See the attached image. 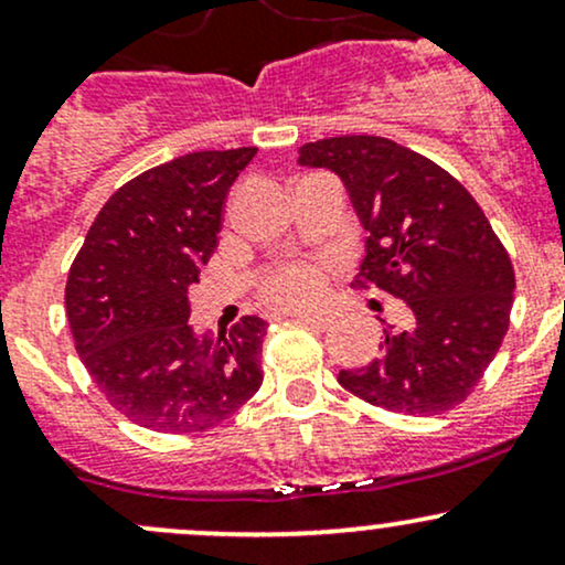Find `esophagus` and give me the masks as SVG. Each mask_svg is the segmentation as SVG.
Listing matches in <instances>:
<instances>
[{
    "instance_id": "obj_1",
    "label": "esophagus",
    "mask_w": 565,
    "mask_h": 565,
    "mask_svg": "<svg viewBox=\"0 0 565 565\" xmlns=\"http://www.w3.org/2000/svg\"><path fill=\"white\" fill-rule=\"evenodd\" d=\"M297 321L308 323V327H313V329H329L334 323L332 316H327V313H297Z\"/></svg>"
}]
</instances>
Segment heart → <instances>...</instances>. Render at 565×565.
<instances>
[{"instance_id":"obj_1","label":"heart","mask_w":565,"mask_h":565,"mask_svg":"<svg viewBox=\"0 0 565 565\" xmlns=\"http://www.w3.org/2000/svg\"><path fill=\"white\" fill-rule=\"evenodd\" d=\"M327 287V265L291 263L270 270L263 281V295L281 308H305L316 302Z\"/></svg>"}]
</instances>
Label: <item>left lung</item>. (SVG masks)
<instances>
[{"label":"left lung","mask_w":565,"mask_h":565,"mask_svg":"<svg viewBox=\"0 0 565 565\" xmlns=\"http://www.w3.org/2000/svg\"><path fill=\"white\" fill-rule=\"evenodd\" d=\"M302 167L332 170L369 233L355 287L404 300L380 359L342 369L366 404L433 417L462 404L510 327L515 270L468 188L423 153L377 135L305 142Z\"/></svg>","instance_id":"1"}]
</instances>
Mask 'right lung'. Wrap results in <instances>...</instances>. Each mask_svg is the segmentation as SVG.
<instances>
[{"instance_id": "1", "label": "right lung", "mask_w": 565, "mask_h": 565, "mask_svg": "<svg viewBox=\"0 0 565 565\" xmlns=\"http://www.w3.org/2000/svg\"><path fill=\"white\" fill-rule=\"evenodd\" d=\"M257 148L196 151L146 170L97 212L68 270L76 353L116 412L157 433H199L263 385L268 323L217 340L188 323V287L217 246L233 180Z\"/></svg>"}]
</instances>
